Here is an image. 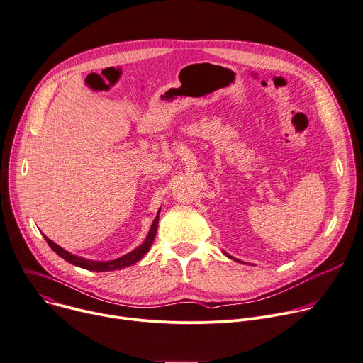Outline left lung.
Segmentation results:
<instances>
[{"label":"left lung","instance_id":"left-lung-1","mask_svg":"<svg viewBox=\"0 0 363 363\" xmlns=\"http://www.w3.org/2000/svg\"><path fill=\"white\" fill-rule=\"evenodd\" d=\"M227 256H228V255H227ZM228 257H232V256H228ZM232 259H233V260H236V259H235V257H232ZM238 262H239V260H238Z\"/></svg>","mask_w":363,"mask_h":363}]
</instances>
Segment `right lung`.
<instances>
[{
    "instance_id": "add662e5",
    "label": "right lung",
    "mask_w": 363,
    "mask_h": 363,
    "mask_svg": "<svg viewBox=\"0 0 363 363\" xmlns=\"http://www.w3.org/2000/svg\"><path fill=\"white\" fill-rule=\"evenodd\" d=\"M157 221H159V211H157V216H156V218L153 220V223L150 225V230H149V235H147L146 240L139 247H136L135 250H131L130 253H127V255H124V256H121L118 259L108 260V262L88 260V259H84L81 256H75V255L67 252L65 249H62L56 243H53L45 235L43 236H45V240L48 242V245L52 247V250L56 252V255H59L62 259L72 263V265L84 268V269H88V271H94V272H106V271H116V269L127 268L130 265H135L138 260H140L149 252V249H150V246H152V243L155 240V236H156V232H157Z\"/></svg>"
}]
</instances>
